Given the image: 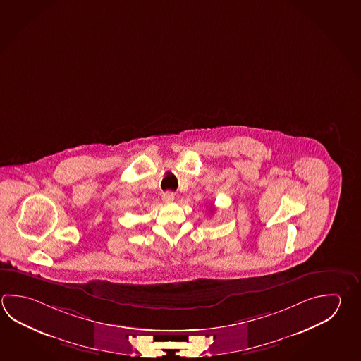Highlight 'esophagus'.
<instances>
[{
	"instance_id": "34e87169",
	"label": "esophagus",
	"mask_w": 361,
	"mask_h": 361,
	"mask_svg": "<svg viewBox=\"0 0 361 361\" xmlns=\"http://www.w3.org/2000/svg\"><path fill=\"white\" fill-rule=\"evenodd\" d=\"M162 199L164 202H172L175 199V192L173 191H164L162 194Z\"/></svg>"
}]
</instances>
